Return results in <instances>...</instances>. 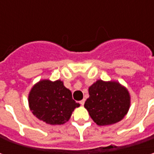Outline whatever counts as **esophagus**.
<instances>
[{"label": "esophagus", "instance_id": "esophagus-1", "mask_svg": "<svg viewBox=\"0 0 154 154\" xmlns=\"http://www.w3.org/2000/svg\"><path fill=\"white\" fill-rule=\"evenodd\" d=\"M85 101H86L85 99H82L81 101H80V104H81V105H83V104L85 103Z\"/></svg>", "mask_w": 154, "mask_h": 154}]
</instances>
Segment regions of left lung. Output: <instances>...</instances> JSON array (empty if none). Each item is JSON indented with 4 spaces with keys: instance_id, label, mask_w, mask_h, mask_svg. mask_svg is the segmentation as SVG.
I'll return each mask as SVG.
<instances>
[{
    "instance_id": "left-lung-1",
    "label": "left lung",
    "mask_w": 154,
    "mask_h": 154,
    "mask_svg": "<svg viewBox=\"0 0 154 154\" xmlns=\"http://www.w3.org/2000/svg\"><path fill=\"white\" fill-rule=\"evenodd\" d=\"M89 95L84 106L100 126L121 121L129 109L128 92L118 82L98 80L89 87Z\"/></svg>"
}]
</instances>
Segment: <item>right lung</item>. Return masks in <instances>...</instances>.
Segmentation results:
<instances>
[{
	"label": "right lung",
	"instance_id": "1",
	"mask_svg": "<svg viewBox=\"0 0 154 154\" xmlns=\"http://www.w3.org/2000/svg\"><path fill=\"white\" fill-rule=\"evenodd\" d=\"M30 109L38 119L52 125L63 124L68 121L76 107L70 90L61 80L52 82L41 80L33 86L29 94Z\"/></svg>",
	"mask_w": 154,
	"mask_h": 154
}]
</instances>
